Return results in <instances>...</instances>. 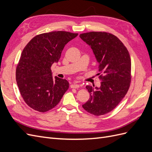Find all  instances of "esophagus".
I'll return each mask as SVG.
<instances>
[{
  "label": "esophagus",
  "instance_id": "34e87169",
  "mask_svg": "<svg viewBox=\"0 0 152 152\" xmlns=\"http://www.w3.org/2000/svg\"><path fill=\"white\" fill-rule=\"evenodd\" d=\"M70 87H72V88L77 89V88H79V87H80V86H79V84H72L70 86Z\"/></svg>",
  "mask_w": 152,
  "mask_h": 152
}]
</instances>
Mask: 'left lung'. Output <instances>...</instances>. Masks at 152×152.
<instances>
[{"label":"left lung","instance_id":"1","mask_svg":"<svg viewBox=\"0 0 152 152\" xmlns=\"http://www.w3.org/2000/svg\"><path fill=\"white\" fill-rule=\"evenodd\" d=\"M80 37L93 49L102 74L100 87L87 86L90 98L82 105L96 116L111 112L127 94L131 80V61L125 45L114 35L104 31L82 34Z\"/></svg>","mask_w":152,"mask_h":152}]
</instances>
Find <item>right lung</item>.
I'll return each mask as SVG.
<instances>
[{"label": "right lung", "mask_w": 152, "mask_h": 152, "mask_svg": "<svg viewBox=\"0 0 152 152\" xmlns=\"http://www.w3.org/2000/svg\"><path fill=\"white\" fill-rule=\"evenodd\" d=\"M78 34L55 31L36 35L26 44L16 70L22 98L30 108L40 112L51 110L69 87L66 79L55 77L50 68L58 62L65 45Z\"/></svg>", "instance_id": "obj_1"}]
</instances>
